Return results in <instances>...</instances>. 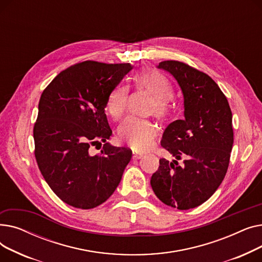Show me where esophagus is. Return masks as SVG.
I'll list each match as a JSON object with an SVG mask.
<instances>
[{"mask_svg":"<svg viewBox=\"0 0 262 262\" xmlns=\"http://www.w3.org/2000/svg\"><path fill=\"white\" fill-rule=\"evenodd\" d=\"M143 157V154H139V153H133V159H140Z\"/></svg>","mask_w":262,"mask_h":262,"instance_id":"esophagus-1","label":"esophagus"}]
</instances>
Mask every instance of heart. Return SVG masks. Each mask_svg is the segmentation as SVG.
<instances>
[{"mask_svg":"<svg viewBox=\"0 0 262 262\" xmlns=\"http://www.w3.org/2000/svg\"><path fill=\"white\" fill-rule=\"evenodd\" d=\"M135 84L139 89L147 91L154 98L149 113L158 119L168 115V102L172 98V87L169 80L157 71H142L135 76ZM128 98V87L119 86L109 95L107 112L115 120H119L125 113ZM154 124L146 120L129 117L118 128V138L136 152H143L153 144L156 136Z\"/></svg>","mask_w":262,"mask_h":262,"instance_id":"1","label":"heart"}]
</instances>
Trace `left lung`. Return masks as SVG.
Returning a JSON list of instances; mask_svg holds the SVG:
<instances>
[{"label": "left lung", "mask_w": 262, "mask_h": 262, "mask_svg": "<svg viewBox=\"0 0 262 262\" xmlns=\"http://www.w3.org/2000/svg\"><path fill=\"white\" fill-rule=\"evenodd\" d=\"M171 74L184 98V119L166 127L161 146L175 157L159 160L150 178L156 196L166 205L187 210L207 201L223 182L233 144L228 101L207 74L184 62L157 66ZM184 163L180 166L177 160Z\"/></svg>", "instance_id": "8db88e82"}]
</instances>
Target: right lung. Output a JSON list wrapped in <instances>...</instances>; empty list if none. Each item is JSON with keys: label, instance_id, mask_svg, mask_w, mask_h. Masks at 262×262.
<instances>
[{"label": "right lung", "instance_id": "1", "mask_svg": "<svg viewBox=\"0 0 262 262\" xmlns=\"http://www.w3.org/2000/svg\"><path fill=\"white\" fill-rule=\"evenodd\" d=\"M132 69L130 63H76L41 94L34 126L36 160L54 193L75 208L91 209L107 201L130 161L132 150L107 142L113 130L105 107ZM102 142L101 154L90 156L89 147Z\"/></svg>", "mask_w": 262, "mask_h": 262}]
</instances>
